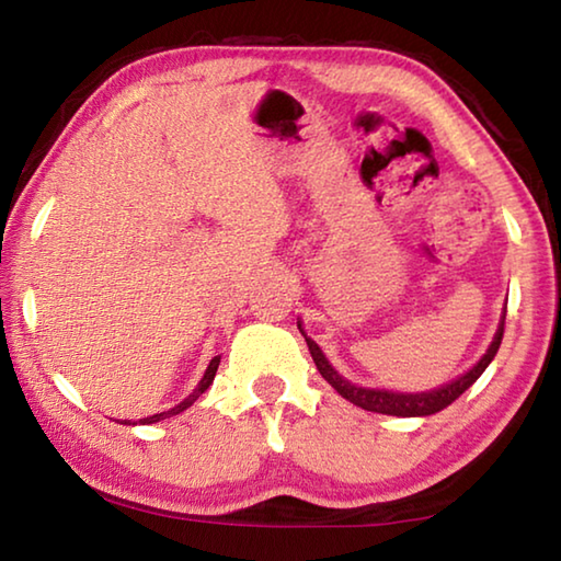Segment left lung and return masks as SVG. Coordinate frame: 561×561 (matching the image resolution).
Segmentation results:
<instances>
[{"instance_id":"obj_1","label":"left lung","mask_w":561,"mask_h":561,"mask_svg":"<svg viewBox=\"0 0 561 561\" xmlns=\"http://www.w3.org/2000/svg\"><path fill=\"white\" fill-rule=\"evenodd\" d=\"M299 331H301V324H299ZM502 334H505V317H502V321H500L497 334H495V339H492L488 354L482 356L468 374H462L460 378H455V381L435 388V391H425V393H393V391H378V388H360V386L348 383L346 378H341L334 371V366L329 364L327 356L321 354V348L314 344V341H311L307 334H304V339H307V346L311 351V358H314L319 374L324 376L327 381L336 388V393L344 396L346 401H351L358 408H364V411L398 415V417H417V415H433V413L443 411V408H448L455 398H460L465 391H468V388L482 376V371L490 366V360L495 358L497 348L502 344Z\"/></svg>"}]
</instances>
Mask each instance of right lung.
Returning a JSON list of instances; mask_svg holds the SVG:
<instances>
[{"instance_id":"add662e5","label":"right lung","mask_w":561,"mask_h":561,"mask_svg":"<svg viewBox=\"0 0 561 561\" xmlns=\"http://www.w3.org/2000/svg\"><path fill=\"white\" fill-rule=\"evenodd\" d=\"M217 366H220V356H215L213 360H210V366H207V371H205V376L201 378V383H197V388L193 393H190L185 401H180L175 408H170V411H163V413H156V415H148V417H140V423L144 425H148V423H158V421H165V417H170V415H178V413H183L185 408H190L193 405L197 398H201L207 388L213 386V381H215V374H217Z\"/></svg>"}]
</instances>
